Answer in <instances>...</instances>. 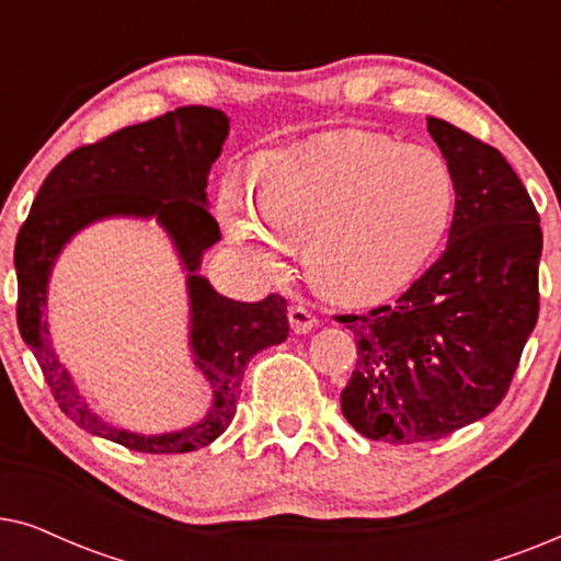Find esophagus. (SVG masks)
<instances>
[{"label":"esophagus","instance_id":"esophagus-1","mask_svg":"<svg viewBox=\"0 0 561 561\" xmlns=\"http://www.w3.org/2000/svg\"><path fill=\"white\" fill-rule=\"evenodd\" d=\"M288 321H290V329H294L296 334L311 332V329L319 324V319L313 317V313L306 309V306H290V309H288Z\"/></svg>","mask_w":561,"mask_h":561}]
</instances>
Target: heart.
<instances>
[{
	"label": "heart",
	"mask_w": 561,
	"mask_h": 561,
	"mask_svg": "<svg viewBox=\"0 0 561 561\" xmlns=\"http://www.w3.org/2000/svg\"><path fill=\"white\" fill-rule=\"evenodd\" d=\"M219 191V219L244 257L275 271L304 242L319 294L373 306L401 294L447 234L455 175L447 160L365 129H336L267 150ZM261 214H256V209Z\"/></svg>",
	"instance_id": "1"
}]
</instances>
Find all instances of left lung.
<instances>
[{
  "label": "left lung",
  "instance_id": "8db88e82",
  "mask_svg": "<svg viewBox=\"0 0 561 561\" xmlns=\"http://www.w3.org/2000/svg\"><path fill=\"white\" fill-rule=\"evenodd\" d=\"M455 175L447 250L396 306L347 313L357 340L342 413L388 444L436 442L503 401L539 319L536 206L493 145L428 117Z\"/></svg>",
  "mask_w": 561,
  "mask_h": 561
}]
</instances>
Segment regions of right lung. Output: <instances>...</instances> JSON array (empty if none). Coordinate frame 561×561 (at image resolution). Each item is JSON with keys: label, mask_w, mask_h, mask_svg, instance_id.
<instances>
[{"label": "right lung", "mask_w": 561, "mask_h": 561, "mask_svg": "<svg viewBox=\"0 0 561 561\" xmlns=\"http://www.w3.org/2000/svg\"><path fill=\"white\" fill-rule=\"evenodd\" d=\"M227 135L225 112L179 106L68 152L43 181L14 244L18 327L58 409L83 432L133 451L181 455L211 444L232 424L242 373L252 355L288 336L286 298L271 294L257 304L232 301L198 275L204 250L221 240L217 219L206 209V179ZM110 216H156L190 273V341L215 401L198 425L181 433L145 437L112 427L85 403L49 347L44 306L51 265L76 231Z\"/></svg>", "instance_id": "add662e5"}]
</instances>
